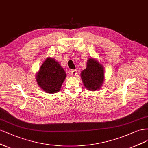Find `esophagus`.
Instances as JSON below:
<instances>
[{"instance_id": "1", "label": "esophagus", "mask_w": 148, "mask_h": 148, "mask_svg": "<svg viewBox=\"0 0 148 148\" xmlns=\"http://www.w3.org/2000/svg\"><path fill=\"white\" fill-rule=\"evenodd\" d=\"M71 73L73 75V76H75L77 74V70H73L72 71H71Z\"/></svg>"}]
</instances>
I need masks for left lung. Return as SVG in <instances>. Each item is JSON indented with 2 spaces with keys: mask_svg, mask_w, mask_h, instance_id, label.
Masks as SVG:
<instances>
[{
  "mask_svg": "<svg viewBox=\"0 0 148 148\" xmlns=\"http://www.w3.org/2000/svg\"><path fill=\"white\" fill-rule=\"evenodd\" d=\"M81 78L85 87L95 91L100 88L104 80V68L97 60L88 59L87 68L81 73Z\"/></svg>",
  "mask_w": 148,
  "mask_h": 148,
  "instance_id": "1",
  "label": "left lung"
}]
</instances>
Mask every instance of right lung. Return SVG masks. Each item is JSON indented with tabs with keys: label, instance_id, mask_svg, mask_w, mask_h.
<instances>
[{
	"label": "right lung",
	"instance_id": "right-lung-1",
	"mask_svg": "<svg viewBox=\"0 0 148 148\" xmlns=\"http://www.w3.org/2000/svg\"><path fill=\"white\" fill-rule=\"evenodd\" d=\"M66 74L63 68L53 58H48L42 64L36 76L40 87L47 93L59 92Z\"/></svg>",
	"mask_w": 148,
	"mask_h": 148
}]
</instances>
